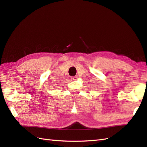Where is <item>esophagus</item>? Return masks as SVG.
<instances>
[{"mask_svg":"<svg viewBox=\"0 0 147 147\" xmlns=\"http://www.w3.org/2000/svg\"><path fill=\"white\" fill-rule=\"evenodd\" d=\"M77 78H78V77H77V76L71 77V79H72V80H77Z\"/></svg>","mask_w":147,"mask_h":147,"instance_id":"34e87169","label":"esophagus"}]
</instances>
